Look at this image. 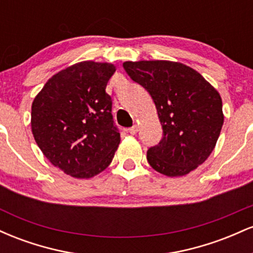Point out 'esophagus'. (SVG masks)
<instances>
[{
	"instance_id": "obj_1",
	"label": "esophagus",
	"mask_w": 253,
	"mask_h": 253,
	"mask_svg": "<svg viewBox=\"0 0 253 253\" xmlns=\"http://www.w3.org/2000/svg\"><path fill=\"white\" fill-rule=\"evenodd\" d=\"M128 132L130 133V134H135L136 132H138V126L136 125H134V126H132L130 128H128Z\"/></svg>"
}]
</instances>
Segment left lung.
<instances>
[{
    "label": "left lung",
    "mask_w": 253,
    "mask_h": 253,
    "mask_svg": "<svg viewBox=\"0 0 253 253\" xmlns=\"http://www.w3.org/2000/svg\"><path fill=\"white\" fill-rule=\"evenodd\" d=\"M129 77L150 92L163 127L147 162L169 177L188 175L215 147L223 125L221 96L190 66L170 60L125 62Z\"/></svg>",
    "instance_id": "8db88e82"
}]
</instances>
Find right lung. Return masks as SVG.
I'll list each match as a JSON object with an SVG mask.
<instances>
[{
	"label": "right lung",
	"instance_id": "obj_1",
	"mask_svg": "<svg viewBox=\"0 0 253 253\" xmlns=\"http://www.w3.org/2000/svg\"><path fill=\"white\" fill-rule=\"evenodd\" d=\"M114 64L85 60L57 72L32 103L34 140L56 168L91 178L108 168L120 144L106 92Z\"/></svg>",
	"mask_w": 253,
	"mask_h": 253
}]
</instances>
